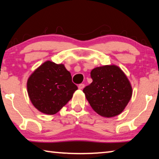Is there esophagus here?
Returning a JSON list of instances; mask_svg holds the SVG:
<instances>
[{"label": "esophagus", "mask_w": 159, "mask_h": 159, "mask_svg": "<svg viewBox=\"0 0 159 159\" xmlns=\"http://www.w3.org/2000/svg\"><path fill=\"white\" fill-rule=\"evenodd\" d=\"M84 87V84H79V86H78V88H79L80 89H82Z\"/></svg>", "instance_id": "34e87169"}]
</instances>
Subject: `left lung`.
Masks as SVG:
<instances>
[{
  "label": "left lung",
  "mask_w": 159,
  "mask_h": 159,
  "mask_svg": "<svg viewBox=\"0 0 159 159\" xmlns=\"http://www.w3.org/2000/svg\"><path fill=\"white\" fill-rule=\"evenodd\" d=\"M92 82L83 92L90 106L102 116L113 117L121 114L132 95L127 77L116 65H104L90 73Z\"/></svg>",
  "instance_id": "obj_1"
}]
</instances>
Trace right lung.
<instances>
[{
    "instance_id": "1",
    "label": "right lung",
    "mask_w": 159,
    "mask_h": 159,
    "mask_svg": "<svg viewBox=\"0 0 159 159\" xmlns=\"http://www.w3.org/2000/svg\"><path fill=\"white\" fill-rule=\"evenodd\" d=\"M27 89L33 106L42 113L52 115L72 99L77 87L64 65L48 60L32 73Z\"/></svg>"
}]
</instances>
